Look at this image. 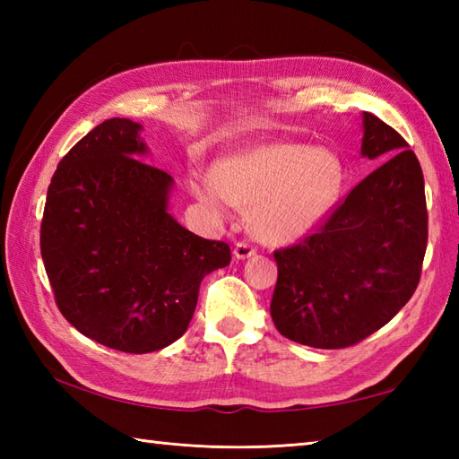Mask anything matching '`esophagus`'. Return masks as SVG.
I'll list each match as a JSON object with an SVG mask.
<instances>
[{"instance_id":"obj_1","label":"esophagus","mask_w":459,"mask_h":459,"mask_svg":"<svg viewBox=\"0 0 459 459\" xmlns=\"http://www.w3.org/2000/svg\"><path fill=\"white\" fill-rule=\"evenodd\" d=\"M256 255V248L250 245V242H247V240H240V242H237L235 245V258L237 260H245V258H250V256H255Z\"/></svg>"}]
</instances>
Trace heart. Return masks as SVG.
<instances>
[{"label": "heart", "mask_w": 459, "mask_h": 459, "mask_svg": "<svg viewBox=\"0 0 459 459\" xmlns=\"http://www.w3.org/2000/svg\"><path fill=\"white\" fill-rule=\"evenodd\" d=\"M343 171L335 155L301 143H270L217 163L195 193L211 207L250 211L256 235L284 245L309 235L337 203Z\"/></svg>", "instance_id": "obj_1"}]
</instances>
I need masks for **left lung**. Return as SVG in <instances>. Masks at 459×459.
Listing matches in <instances>:
<instances>
[{
    "label": "left lung",
    "instance_id": "8db88e82",
    "mask_svg": "<svg viewBox=\"0 0 459 459\" xmlns=\"http://www.w3.org/2000/svg\"><path fill=\"white\" fill-rule=\"evenodd\" d=\"M360 153L378 160L319 227L274 250L270 316L281 335L316 349L351 347L386 325L420 281L428 242L424 175L411 145L363 112Z\"/></svg>",
    "mask_w": 459,
    "mask_h": 459
}]
</instances>
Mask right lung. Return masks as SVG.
<instances>
[{
	"label": "right lung",
	"instance_id": "obj_1",
	"mask_svg": "<svg viewBox=\"0 0 459 459\" xmlns=\"http://www.w3.org/2000/svg\"><path fill=\"white\" fill-rule=\"evenodd\" d=\"M142 126H96L58 163L47 191L41 256L56 307L82 335L124 353L178 341L201 280L230 264L227 242L168 212L173 178L143 163Z\"/></svg>",
	"mask_w": 459,
	"mask_h": 459
}]
</instances>
